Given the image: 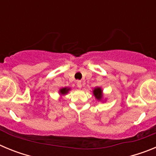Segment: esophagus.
<instances>
[{"mask_svg": "<svg viewBox=\"0 0 156 156\" xmlns=\"http://www.w3.org/2000/svg\"><path fill=\"white\" fill-rule=\"evenodd\" d=\"M76 86L78 87L79 88H80L81 87H82V84H81V81L80 80L76 81Z\"/></svg>", "mask_w": 156, "mask_h": 156, "instance_id": "esophagus-1", "label": "esophagus"}]
</instances>
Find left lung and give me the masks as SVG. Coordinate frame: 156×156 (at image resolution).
<instances>
[{
    "instance_id": "1",
    "label": "left lung",
    "mask_w": 156,
    "mask_h": 156,
    "mask_svg": "<svg viewBox=\"0 0 156 156\" xmlns=\"http://www.w3.org/2000/svg\"><path fill=\"white\" fill-rule=\"evenodd\" d=\"M101 92H102V90H101V89L99 87L95 88L94 90V96L96 97V98L98 99V100L101 99V98H102Z\"/></svg>"
}]
</instances>
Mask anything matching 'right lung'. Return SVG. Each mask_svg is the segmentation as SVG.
I'll return each instance as SVG.
<instances>
[{
    "label": "right lung",
    "instance_id": "obj_1",
    "mask_svg": "<svg viewBox=\"0 0 156 156\" xmlns=\"http://www.w3.org/2000/svg\"><path fill=\"white\" fill-rule=\"evenodd\" d=\"M69 90V88H66H66H62V89H61V90H60V93L62 94H64L67 93Z\"/></svg>",
    "mask_w": 156,
    "mask_h": 156
}]
</instances>
